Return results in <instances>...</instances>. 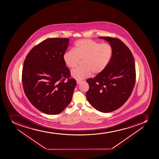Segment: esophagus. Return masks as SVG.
I'll list each match as a JSON object with an SVG mask.
<instances>
[{
    "label": "esophagus",
    "instance_id": "1",
    "mask_svg": "<svg viewBox=\"0 0 159 159\" xmlns=\"http://www.w3.org/2000/svg\"><path fill=\"white\" fill-rule=\"evenodd\" d=\"M81 82H82V81H81L77 80V84H80L81 83Z\"/></svg>",
    "mask_w": 159,
    "mask_h": 159
}]
</instances>
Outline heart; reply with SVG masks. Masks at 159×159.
<instances>
[{
    "instance_id": "b5f03b06",
    "label": "heart",
    "mask_w": 159,
    "mask_h": 159,
    "mask_svg": "<svg viewBox=\"0 0 159 159\" xmlns=\"http://www.w3.org/2000/svg\"><path fill=\"white\" fill-rule=\"evenodd\" d=\"M74 51L66 52L63 60L69 68L75 67L80 60H82L83 67L77 68L71 72V75L78 80L101 74L107 67L112 54V49L107 43L100 44L91 39H83L75 44Z\"/></svg>"
}]
</instances>
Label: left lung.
Here are the masks:
<instances>
[{"label":"left lung","mask_w":159,"mask_h":159,"mask_svg":"<svg viewBox=\"0 0 159 159\" xmlns=\"http://www.w3.org/2000/svg\"><path fill=\"white\" fill-rule=\"evenodd\" d=\"M110 43L112 54L107 67L94 78L88 79L86 93L96 110L107 113L119 108L129 98L135 83V64L129 48L120 40L99 37Z\"/></svg>","instance_id":"1"}]
</instances>
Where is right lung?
Masks as SVG:
<instances>
[{
    "instance_id": "1",
    "label": "right lung",
    "mask_w": 159,
    "mask_h": 159,
    "mask_svg": "<svg viewBox=\"0 0 159 159\" xmlns=\"http://www.w3.org/2000/svg\"><path fill=\"white\" fill-rule=\"evenodd\" d=\"M68 38H48L26 57L22 70L25 95L37 109L57 115L70 104L77 82L63 60ZM68 78L67 82L65 81Z\"/></svg>"
}]
</instances>
